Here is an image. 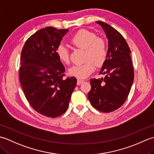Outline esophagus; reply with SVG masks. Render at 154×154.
Listing matches in <instances>:
<instances>
[{
	"mask_svg": "<svg viewBox=\"0 0 154 154\" xmlns=\"http://www.w3.org/2000/svg\"><path fill=\"white\" fill-rule=\"evenodd\" d=\"M84 82V80H81V79H77V85H81V83H83Z\"/></svg>",
	"mask_w": 154,
	"mask_h": 154,
	"instance_id": "34e87169",
	"label": "esophagus"
}]
</instances>
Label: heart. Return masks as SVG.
<instances>
[{"label":"heart","mask_w":154,"mask_h":154,"mask_svg":"<svg viewBox=\"0 0 154 154\" xmlns=\"http://www.w3.org/2000/svg\"><path fill=\"white\" fill-rule=\"evenodd\" d=\"M70 43L75 48L85 50V63L73 65L69 69L71 76L84 79L89 77L97 66L100 67L105 63L108 55V48L106 41L100 37H97L94 32L87 30H80L69 40ZM56 54L59 59L65 63L70 61L69 51L63 45H58Z\"/></svg>","instance_id":"heart-1"}]
</instances>
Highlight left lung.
Masks as SVG:
<instances>
[{
	"label": "left lung",
	"mask_w": 154,
	"mask_h": 154,
	"mask_svg": "<svg viewBox=\"0 0 154 154\" xmlns=\"http://www.w3.org/2000/svg\"><path fill=\"white\" fill-rule=\"evenodd\" d=\"M102 26L109 40L106 60L99 74L101 79H91V89L88 98L92 106L103 112H110L123 105L134 81L131 53L125 39L120 32L103 22H96Z\"/></svg>",
	"instance_id": "8db88e82"
}]
</instances>
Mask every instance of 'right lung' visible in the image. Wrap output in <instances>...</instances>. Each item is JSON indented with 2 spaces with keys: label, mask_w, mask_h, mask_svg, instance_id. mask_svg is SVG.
Instances as JSON below:
<instances>
[{
  "label": "right lung",
  "mask_w": 154,
  "mask_h": 154,
  "mask_svg": "<svg viewBox=\"0 0 154 154\" xmlns=\"http://www.w3.org/2000/svg\"><path fill=\"white\" fill-rule=\"evenodd\" d=\"M67 29L42 28L25 42L20 57V82L30 106L42 115L61 116L67 110L76 78L64 79L65 67L56 54Z\"/></svg>",
  "instance_id": "right-lung-1"
}]
</instances>
